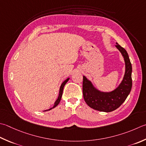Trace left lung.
<instances>
[{
    "instance_id": "left-lung-1",
    "label": "left lung",
    "mask_w": 146,
    "mask_h": 146,
    "mask_svg": "<svg viewBox=\"0 0 146 146\" xmlns=\"http://www.w3.org/2000/svg\"><path fill=\"white\" fill-rule=\"evenodd\" d=\"M116 47L121 52L125 64V74L120 84L110 92H102L94 86L90 80L83 76V95L88 106L102 112H111L123 103L132 89V68L126 50L116 43Z\"/></svg>"
}]
</instances>
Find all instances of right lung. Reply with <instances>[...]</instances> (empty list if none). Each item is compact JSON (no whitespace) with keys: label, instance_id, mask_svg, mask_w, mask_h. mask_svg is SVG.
Listing matches in <instances>:
<instances>
[{"label":"right lung","instance_id":"right-lung-1","mask_svg":"<svg viewBox=\"0 0 146 146\" xmlns=\"http://www.w3.org/2000/svg\"><path fill=\"white\" fill-rule=\"evenodd\" d=\"M70 80V78H68L66 80H65L62 83L61 85V87H60V88H59V96H58V98L57 99V100L56 101V102H54V106L52 108H50V109H48L47 110H45V111H49V110H51L52 109H53V108H56L57 106H58L59 104V103L60 102V101H61V97H62V92H63V88H64V85H66V84L68 82V81L69 80Z\"/></svg>","mask_w":146,"mask_h":146}]
</instances>
